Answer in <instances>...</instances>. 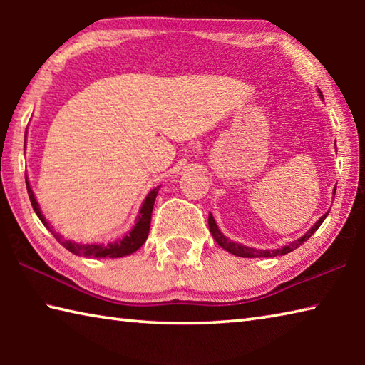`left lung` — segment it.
<instances>
[{
  "label": "left lung",
  "instance_id": "1",
  "mask_svg": "<svg viewBox=\"0 0 365 365\" xmlns=\"http://www.w3.org/2000/svg\"><path fill=\"white\" fill-rule=\"evenodd\" d=\"M327 214H329V212H327ZM327 214L322 215V217H320V219L317 220V224L314 225V227L311 228V230H309V232L304 235V237H301V238L298 240V242L289 243L288 246H285V248H282V250H272V251H269V250H255V248H248V246H243V245H238V243L230 242V240L225 238L224 235L220 233V230L217 228V224H215V220H214V217H212L211 214H209V230H211L212 237H214L215 242H217V245H220L222 248L227 250L228 252H232V255H235V256H240V257H275V256L287 255V252H292L293 250L298 248V246H299L301 243L307 242L309 237H311V235H312L314 232H316L320 225H322V222L325 220Z\"/></svg>",
  "mask_w": 365,
  "mask_h": 365
}]
</instances>
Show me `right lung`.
Instances as JSON below:
<instances>
[{"label": "right lung", "instance_id": "1", "mask_svg": "<svg viewBox=\"0 0 365 365\" xmlns=\"http://www.w3.org/2000/svg\"><path fill=\"white\" fill-rule=\"evenodd\" d=\"M26 183H27V193H29V197H30V202H32L34 211L36 212V215H38V219L43 222V225L49 228L48 222L45 220V215L41 214L38 202H36V200H35L34 191H32V188H30L27 175H26ZM158 191H159V188H154V190L150 191V193H148L143 206H141V209H140L137 224H135V227L132 228L130 233H127L125 237L120 238V240H115V242H113V243H108V245H78V243H72V242H67V240H63V238H61V235H58L56 232H53L51 228H49V232L54 235V238H56L66 250H69L71 252H73V255H77V256H85V257H122V256L132 255V252L137 251L140 246L146 242L148 233H150L151 212H153L154 201H156Z\"/></svg>", "mask_w": 365, "mask_h": 365}]
</instances>
